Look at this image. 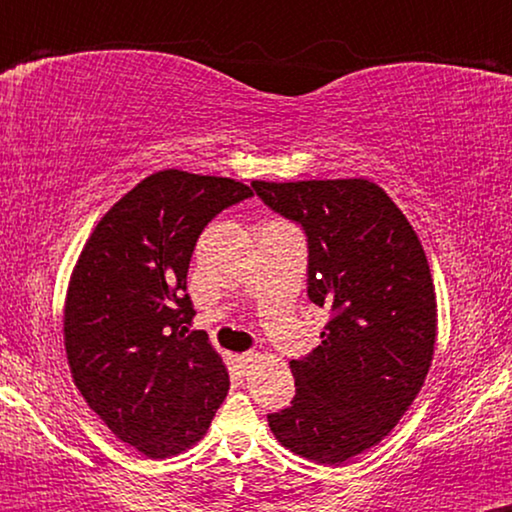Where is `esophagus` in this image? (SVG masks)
I'll return each instance as SVG.
<instances>
[{
  "label": "esophagus",
  "instance_id": "obj_1",
  "mask_svg": "<svg viewBox=\"0 0 512 512\" xmlns=\"http://www.w3.org/2000/svg\"><path fill=\"white\" fill-rule=\"evenodd\" d=\"M256 359H258V352H254V350H251V352H242V354H239V362H242L244 366H251V364L256 362Z\"/></svg>",
  "mask_w": 512,
  "mask_h": 512
}]
</instances>
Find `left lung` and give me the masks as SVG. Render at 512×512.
<instances>
[{"mask_svg": "<svg viewBox=\"0 0 512 512\" xmlns=\"http://www.w3.org/2000/svg\"><path fill=\"white\" fill-rule=\"evenodd\" d=\"M273 213L306 234V294L330 321L311 354L292 359L290 407L268 414L285 448L345 462L400 422L429 374L436 294L402 210L369 179L254 182Z\"/></svg>", "mask_w": 512, "mask_h": 512, "instance_id": "1", "label": "left lung"}]
</instances>
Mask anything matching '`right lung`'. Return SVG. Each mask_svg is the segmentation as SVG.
<instances>
[{
    "instance_id": "obj_1",
    "label": "right lung",
    "mask_w": 512,
    "mask_h": 512,
    "mask_svg": "<svg viewBox=\"0 0 512 512\" xmlns=\"http://www.w3.org/2000/svg\"><path fill=\"white\" fill-rule=\"evenodd\" d=\"M251 196L227 177L155 172L107 210L78 256L64 306L71 376L146 458L194 446L230 390L208 335L186 333V273L208 222Z\"/></svg>"
}]
</instances>
